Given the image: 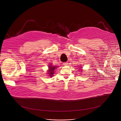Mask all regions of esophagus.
<instances>
[{"instance_id": "obj_1", "label": "esophagus", "mask_w": 121, "mask_h": 121, "mask_svg": "<svg viewBox=\"0 0 121 121\" xmlns=\"http://www.w3.org/2000/svg\"><path fill=\"white\" fill-rule=\"evenodd\" d=\"M63 64L64 65H67L68 63H67V62H64V63H63Z\"/></svg>"}]
</instances>
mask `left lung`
Wrapping results in <instances>:
<instances>
[{
	"instance_id": "obj_1",
	"label": "left lung",
	"mask_w": 121,
	"mask_h": 121,
	"mask_svg": "<svg viewBox=\"0 0 121 121\" xmlns=\"http://www.w3.org/2000/svg\"><path fill=\"white\" fill-rule=\"evenodd\" d=\"M79 69V68H78V69Z\"/></svg>"
}]
</instances>
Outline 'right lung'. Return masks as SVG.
Masks as SVG:
<instances>
[{
	"instance_id": "add662e5",
	"label": "right lung",
	"mask_w": 121,
	"mask_h": 121,
	"mask_svg": "<svg viewBox=\"0 0 121 121\" xmlns=\"http://www.w3.org/2000/svg\"><path fill=\"white\" fill-rule=\"evenodd\" d=\"M57 67V66H56V67L52 65V64H50V65H49V70H48V74H49V76H50L51 77L53 76L55 69H56V68Z\"/></svg>"
}]
</instances>
